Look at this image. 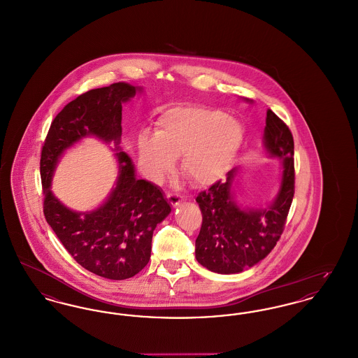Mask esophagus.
Returning a JSON list of instances; mask_svg holds the SVG:
<instances>
[{"mask_svg": "<svg viewBox=\"0 0 358 358\" xmlns=\"http://www.w3.org/2000/svg\"><path fill=\"white\" fill-rule=\"evenodd\" d=\"M166 199H168V201L171 203V206H178L180 203L182 201V197L180 196V194H177V193H173V192H169L168 194H166Z\"/></svg>", "mask_w": 358, "mask_h": 358, "instance_id": "obj_1", "label": "esophagus"}]
</instances>
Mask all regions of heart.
Instances as JSON below:
<instances>
[{
  "label": "heart",
  "mask_w": 358,
  "mask_h": 358,
  "mask_svg": "<svg viewBox=\"0 0 358 358\" xmlns=\"http://www.w3.org/2000/svg\"><path fill=\"white\" fill-rule=\"evenodd\" d=\"M238 120L217 108L178 107L158 122L155 136H142L138 150L146 174L159 181L181 155V169L199 185L220 180L231 166L243 142Z\"/></svg>",
  "instance_id": "heart-1"
}]
</instances>
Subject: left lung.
<instances>
[{"label":"left lung","instance_id":"left-lung-1","mask_svg":"<svg viewBox=\"0 0 358 358\" xmlns=\"http://www.w3.org/2000/svg\"><path fill=\"white\" fill-rule=\"evenodd\" d=\"M264 146L283 159L279 192L264 209H241L232 197L238 169L197 194L203 224L196 238V259L209 271L238 273L255 266L271 252L283 234L295 192L294 138L289 126L271 110L267 111Z\"/></svg>","mask_w":358,"mask_h":358}]
</instances>
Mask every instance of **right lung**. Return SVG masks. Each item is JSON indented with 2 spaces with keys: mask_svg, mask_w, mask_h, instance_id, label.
<instances>
[{
  "mask_svg": "<svg viewBox=\"0 0 358 358\" xmlns=\"http://www.w3.org/2000/svg\"><path fill=\"white\" fill-rule=\"evenodd\" d=\"M136 90L120 82L87 91L64 106L51 123L40 159L45 220L83 268L113 280L131 278L149 263L154 229L171 210L161 189L138 180L131 158L118 148L122 103ZM87 135L115 142L120 177L102 207L78 214L51 194L50 180L59 155Z\"/></svg>",
  "mask_w": 358,
  "mask_h": 358,
  "instance_id": "obj_1",
  "label": "right lung"
}]
</instances>
